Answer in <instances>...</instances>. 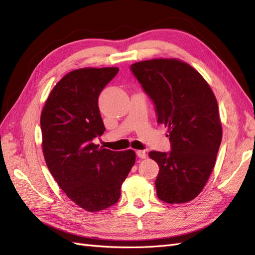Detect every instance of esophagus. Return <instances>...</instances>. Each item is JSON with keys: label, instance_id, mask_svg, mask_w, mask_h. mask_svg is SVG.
<instances>
[{"label": "esophagus", "instance_id": "34e87169", "mask_svg": "<svg viewBox=\"0 0 255 255\" xmlns=\"http://www.w3.org/2000/svg\"><path fill=\"white\" fill-rule=\"evenodd\" d=\"M136 153L138 155V158L140 159H145V156H147V153H145L144 150H137Z\"/></svg>", "mask_w": 255, "mask_h": 255}]
</instances>
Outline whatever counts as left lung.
<instances>
[{"instance_id":"obj_1","label":"left lung","mask_w":255,"mask_h":255,"mask_svg":"<svg viewBox=\"0 0 255 255\" xmlns=\"http://www.w3.org/2000/svg\"><path fill=\"white\" fill-rule=\"evenodd\" d=\"M130 70L169 131L171 151L149 152L160 169L156 195L167 204L187 203L202 192L217 158L223 138L217 101L202 75L177 59L137 62Z\"/></svg>"}]
</instances>
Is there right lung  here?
I'll list each match as a JSON object with an SVG mask.
<instances>
[{
    "mask_svg": "<svg viewBox=\"0 0 255 255\" xmlns=\"http://www.w3.org/2000/svg\"><path fill=\"white\" fill-rule=\"evenodd\" d=\"M118 68H84L56 84L41 112L42 151L51 175L67 196L88 211L111 207L136 161L133 150L100 148L105 131L99 96Z\"/></svg>",
    "mask_w": 255,
    "mask_h": 255,
    "instance_id": "add662e5",
    "label": "right lung"
}]
</instances>
